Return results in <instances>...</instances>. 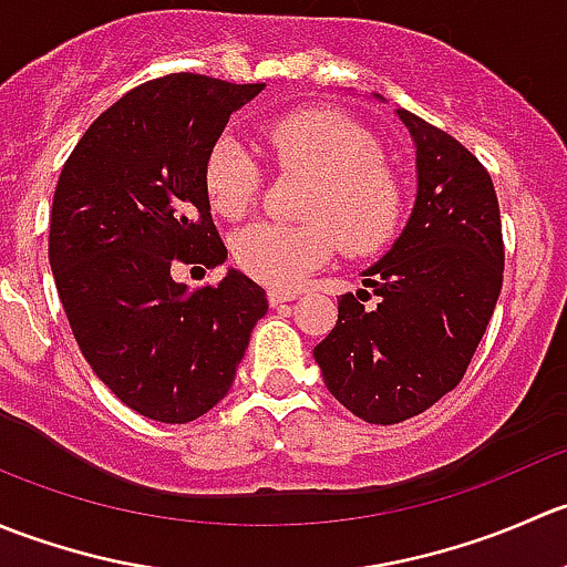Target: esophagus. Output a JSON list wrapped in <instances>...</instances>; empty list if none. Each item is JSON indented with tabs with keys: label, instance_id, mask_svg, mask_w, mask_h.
I'll list each match as a JSON object with an SVG mask.
<instances>
[{
	"label": "esophagus",
	"instance_id": "1",
	"mask_svg": "<svg viewBox=\"0 0 567 567\" xmlns=\"http://www.w3.org/2000/svg\"><path fill=\"white\" fill-rule=\"evenodd\" d=\"M299 299V293L296 290H268V301H271V307L277 305H285V301H296Z\"/></svg>",
	"mask_w": 567,
	"mask_h": 567
}]
</instances>
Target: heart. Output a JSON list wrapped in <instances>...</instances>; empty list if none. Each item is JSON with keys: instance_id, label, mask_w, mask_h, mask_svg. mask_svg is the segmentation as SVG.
<instances>
[{"instance_id": "obj_1", "label": "heart", "mask_w": 567, "mask_h": 567, "mask_svg": "<svg viewBox=\"0 0 567 567\" xmlns=\"http://www.w3.org/2000/svg\"><path fill=\"white\" fill-rule=\"evenodd\" d=\"M260 142L279 169L305 175L310 188L301 225L257 221L233 241L236 262L260 282L290 288L323 266L337 247L353 257L384 249L403 219V181L381 158L370 131L334 109H301L260 128ZM260 186L255 158L236 140H219L205 162L210 208L241 219Z\"/></svg>"}]
</instances>
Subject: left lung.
Here are the masks:
<instances>
[{
  "label": "left lung",
  "mask_w": 567,
  "mask_h": 567,
  "mask_svg": "<svg viewBox=\"0 0 567 567\" xmlns=\"http://www.w3.org/2000/svg\"><path fill=\"white\" fill-rule=\"evenodd\" d=\"M379 99V95H375ZM416 147V199L392 249L337 301L316 346L326 390L351 414L394 425L458 386L502 290L499 203L483 164L436 125L398 109Z\"/></svg>",
  "instance_id": "1"
}]
</instances>
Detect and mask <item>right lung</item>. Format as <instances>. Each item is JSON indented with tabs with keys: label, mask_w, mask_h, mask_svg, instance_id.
I'll return each mask as SVG.
<instances>
[{
	"label": "right lung",
	"mask_w": 567,
	"mask_h": 567,
	"mask_svg": "<svg viewBox=\"0 0 567 567\" xmlns=\"http://www.w3.org/2000/svg\"><path fill=\"white\" fill-rule=\"evenodd\" d=\"M266 84L173 73L125 93L84 131L56 181L49 262L93 373L136 414L183 425L230 392L266 290L247 274L188 293L177 262L216 268L205 162Z\"/></svg>",
	"instance_id": "1"
}]
</instances>
